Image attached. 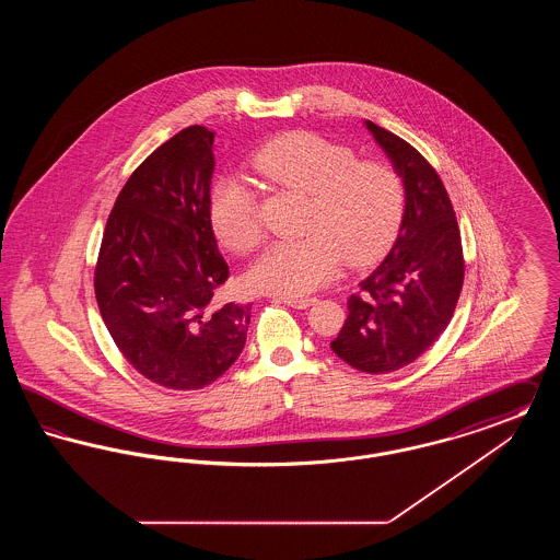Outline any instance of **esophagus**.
I'll return each instance as SVG.
<instances>
[{"instance_id":"1","label":"esophagus","mask_w":560,"mask_h":560,"mask_svg":"<svg viewBox=\"0 0 560 560\" xmlns=\"http://www.w3.org/2000/svg\"><path fill=\"white\" fill-rule=\"evenodd\" d=\"M277 300L292 306V308H300V311L315 304V298H288V295H283V298H277Z\"/></svg>"}]
</instances>
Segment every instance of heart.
<instances>
[{
  "instance_id": "1",
  "label": "heart",
  "mask_w": 560,
  "mask_h": 560,
  "mask_svg": "<svg viewBox=\"0 0 560 560\" xmlns=\"http://www.w3.org/2000/svg\"><path fill=\"white\" fill-rule=\"evenodd\" d=\"M268 185L306 195L298 240L275 241L249 270L256 290L298 298L327 285L347 260L363 267L399 229L405 188L397 167L357 153L319 133L292 132L267 142L252 158ZM210 218L220 241L235 254L262 240L258 192L224 174L210 192Z\"/></svg>"
}]
</instances>
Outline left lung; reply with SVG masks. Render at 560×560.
I'll use <instances>...</instances> for the list:
<instances>
[{"label": "left lung", "mask_w": 560, "mask_h": 560, "mask_svg": "<svg viewBox=\"0 0 560 560\" xmlns=\"http://www.w3.org/2000/svg\"><path fill=\"white\" fill-rule=\"evenodd\" d=\"M405 185L399 237L384 262L348 298L331 350L365 373L413 363L450 325L464 285V252L450 195L427 158L373 121L365 124Z\"/></svg>", "instance_id": "obj_1"}]
</instances>
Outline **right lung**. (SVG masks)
Wrapping results in <instances>:
<instances>
[{"label": "right lung", "instance_id": "right-lung-1", "mask_svg": "<svg viewBox=\"0 0 560 560\" xmlns=\"http://www.w3.org/2000/svg\"><path fill=\"white\" fill-rule=\"evenodd\" d=\"M213 132L190 126L142 161L108 213L94 292L113 342L147 380L199 390L241 354L249 304H215L229 279L210 218Z\"/></svg>", "mask_w": 560, "mask_h": 560}]
</instances>
